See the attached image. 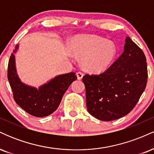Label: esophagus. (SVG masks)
<instances>
[{
  "instance_id": "esophagus-1",
  "label": "esophagus",
  "mask_w": 154,
  "mask_h": 154,
  "mask_svg": "<svg viewBox=\"0 0 154 154\" xmlns=\"http://www.w3.org/2000/svg\"><path fill=\"white\" fill-rule=\"evenodd\" d=\"M77 79H79V80H80V79H82V77H83V74L82 72H79L77 73Z\"/></svg>"
}]
</instances>
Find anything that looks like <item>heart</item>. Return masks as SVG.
<instances>
[{"label": "heart", "instance_id": "b5f03b06", "mask_svg": "<svg viewBox=\"0 0 154 154\" xmlns=\"http://www.w3.org/2000/svg\"><path fill=\"white\" fill-rule=\"evenodd\" d=\"M70 48L76 56L82 57V65L86 69L99 72L108 68L116 54L115 44L95 35L80 37L71 43Z\"/></svg>", "mask_w": 154, "mask_h": 154}]
</instances>
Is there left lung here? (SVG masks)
I'll return each mask as SVG.
<instances>
[{
    "label": "left lung",
    "instance_id": "left-lung-1",
    "mask_svg": "<svg viewBox=\"0 0 154 154\" xmlns=\"http://www.w3.org/2000/svg\"><path fill=\"white\" fill-rule=\"evenodd\" d=\"M147 79L146 56L127 37L123 53L109 68L99 75L83 77L88 112L106 122L127 115L138 102Z\"/></svg>",
    "mask_w": 154,
    "mask_h": 154
}]
</instances>
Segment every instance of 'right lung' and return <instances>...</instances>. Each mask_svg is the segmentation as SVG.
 I'll list each match as a JSON object with an SVG mask.
<instances>
[{"label": "right lung", "instance_id": "add662e5", "mask_svg": "<svg viewBox=\"0 0 154 154\" xmlns=\"http://www.w3.org/2000/svg\"><path fill=\"white\" fill-rule=\"evenodd\" d=\"M16 45L8 65V79L13 91L14 99L22 109L31 115L43 117L54 113L59 107L63 94L72 82L77 79L75 72L56 76L38 88L24 84L19 79L16 69Z\"/></svg>", "mask_w": 154, "mask_h": 154}]
</instances>
